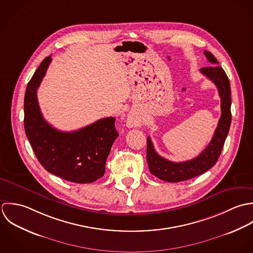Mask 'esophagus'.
Returning a JSON list of instances; mask_svg holds the SVG:
<instances>
[{
  "mask_svg": "<svg viewBox=\"0 0 253 253\" xmlns=\"http://www.w3.org/2000/svg\"><path fill=\"white\" fill-rule=\"evenodd\" d=\"M127 124H128V126L133 127V126H137L139 124V122L133 115H129L127 118Z\"/></svg>",
  "mask_w": 253,
  "mask_h": 253,
  "instance_id": "esophagus-1",
  "label": "esophagus"
}]
</instances>
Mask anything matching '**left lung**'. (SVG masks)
Returning <instances> with one entry per match:
<instances>
[{
  "label": "left lung",
  "mask_w": 253,
  "mask_h": 253,
  "mask_svg": "<svg viewBox=\"0 0 253 253\" xmlns=\"http://www.w3.org/2000/svg\"><path fill=\"white\" fill-rule=\"evenodd\" d=\"M208 61L212 64L201 68V72L211 80L217 87L221 98V117L218 126L208 146L196 158L183 161L173 162L165 159L155 152L150 137L147 140V161L150 172L160 180L176 183L190 180L200 176L209 170L217 162L226 138L228 136L232 114H231V87L229 78L222 67L218 64V60L210 51H204Z\"/></svg>",
  "instance_id": "obj_1"
}]
</instances>
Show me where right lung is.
Returning <instances> with one entry per match:
<instances>
[{"label":"right lung","instance_id":"add662e5","mask_svg":"<svg viewBox=\"0 0 253 253\" xmlns=\"http://www.w3.org/2000/svg\"><path fill=\"white\" fill-rule=\"evenodd\" d=\"M51 61V55L47 56L27 84L24 97L26 136L48 172L73 183L95 182L103 176L106 158L118 137L115 118H102L73 132H62L50 125L41 113L37 89Z\"/></svg>","mask_w":253,"mask_h":253}]
</instances>
